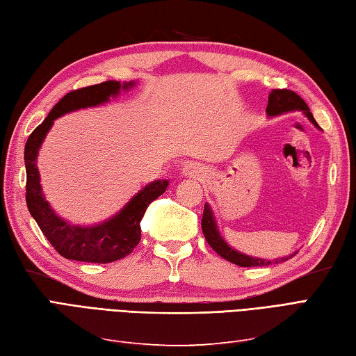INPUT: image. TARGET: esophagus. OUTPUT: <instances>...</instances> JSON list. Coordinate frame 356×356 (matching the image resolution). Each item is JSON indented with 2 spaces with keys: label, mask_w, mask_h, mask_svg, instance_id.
Segmentation results:
<instances>
[{
  "label": "esophagus",
  "mask_w": 356,
  "mask_h": 356,
  "mask_svg": "<svg viewBox=\"0 0 356 356\" xmlns=\"http://www.w3.org/2000/svg\"><path fill=\"white\" fill-rule=\"evenodd\" d=\"M183 177H186V178H196V179H201V178H204V173H205V170H204V168L201 166V164H197V163H188V164H186V166L183 168Z\"/></svg>",
  "instance_id": "1"
}]
</instances>
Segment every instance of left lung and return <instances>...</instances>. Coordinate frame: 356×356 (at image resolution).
I'll return each mask as SVG.
<instances>
[{
    "label": "left lung",
    "mask_w": 356,
    "mask_h": 356,
    "mask_svg": "<svg viewBox=\"0 0 356 356\" xmlns=\"http://www.w3.org/2000/svg\"><path fill=\"white\" fill-rule=\"evenodd\" d=\"M290 111H302L303 115H305L311 120V124L320 128L314 120L313 115H311V111L305 104V101H303L298 93H294L287 89H282V90L273 89L270 93H268V101H267V108H266L267 116H270V118L280 116V115H284V113H290ZM201 225H202V232L205 236V240L208 241V245L213 248L214 252H218L222 258L227 259V261H229L232 264H237L240 267H258V266L278 264V263L287 261V259L291 258L294 254H298V250H296V252H293L287 257L275 258L273 261H270V259L250 257V255L238 252V250L231 248L227 243V240L220 236L219 228H218V222H216L214 213L211 210L210 204L204 205V214H202Z\"/></svg>",
    "instance_id": "1"
}]
</instances>
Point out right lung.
Wrapping results in <instances>:
<instances>
[{
	"label": "right lung",
	"instance_id": "obj_1",
	"mask_svg": "<svg viewBox=\"0 0 356 356\" xmlns=\"http://www.w3.org/2000/svg\"><path fill=\"white\" fill-rule=\"evenodd\" d=\"M134 86L136 81L120 83L111 80L66 93L49 111L45 120L30 134L25 143L24 160L25 170H27L25 201H27L29 211L38 222L43 236L66 259L106 264L131 254L140 241V220L146 208L154 199L166 192L169 186L168 179L152 181L138 190L115 216L90 227L74 225L60 218L42 192L38 155L48 131L54 125V120L75 110L98 107L101 104L108 102L110 98H116L120 90L127 92Z\"/></svg>",
	"mask_w": 356,
	"mask_h": 356
}]
</instances>
